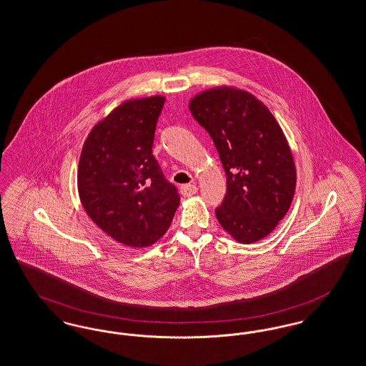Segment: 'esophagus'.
<instances>
[{
	"instance_id": "34e87169",
	"label": "esophagus",
	"mask_w": 366,
	"mask_h": 366,
	"mask_svg": "<svg viewBox=\"0 0 366 366\" xmlns=\"http://www.w3.org/2000/svg\"><path fill=\"white\" fill-rule=\"evenodd\" d=\"M179 192H181V194H182L184 197H189V196H193V194L197 192V187H196V185H193V184L181 185Z\"/></svg>"
}]
</instances>
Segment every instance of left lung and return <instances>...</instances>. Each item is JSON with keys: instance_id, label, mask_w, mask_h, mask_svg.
<instances>
[{"instance_id": "left-lung-1", "label": "left lung", "mask_w": 366, "mask_h": 366, "mask_svg": "<svg viewBox=\"0 0 366 366\" xmlns=\"http://www.w3.org/2000/svg\"><path fill=\"white\" fill-rule=\"evenodd\" d=\"M189 110L211 136L226 173V196L215 208L220 226L242 244L262 239L289 211L297 182L277 119L253 95L229 87L196 95Z\"/></svg>"}]
</instances>
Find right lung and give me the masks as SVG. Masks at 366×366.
Returning a JSON list of instances; mask_svg holds the SVG:
<instances>
[{"instance_id": "add662e5", "label": "right lung", "mask_w": 366, "mask_h": 366, "mask_svg": "<svg viewBox=\"0 0 366 366\" xmlns=\"http://www.w3.org/2000/svg\"><path fill=\"white\" fill-rule=\"evenodd\" d=\"M163 97L124 102L89 132L77 189L88 217L119 244L144 248L169 229L179 205L152 155Z\"/></svg>"}]
</instances>
